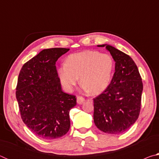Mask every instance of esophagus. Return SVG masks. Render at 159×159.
Segmentation results:
<instances>
[{"instance_id": "34e87169", "label": "esophagus", "mask_w": 159, "mask_h": 159, "mask_svg": "<svg viewBox=\"0 0 159 159\" xmlns=\"http://www.w3.org/2000/svg\"><path fill=\"white\" fill-rule=\"evenodd\" d=\"M76 102L77 103L79 104H83V102H85V99L82 98V97H80V96H78L77 98H76Z\"/></svg>"}]
</instances>
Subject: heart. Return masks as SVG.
I'll use <instances>...</instances> for the list:
<instances>
[{
    "label": "heart",
    "mask_w": 159,
    "mask_h": 159,
    "mask_svg": "<svg viewBox=\"0 0 159 159\" xmlns=\"http://www.w3.org/2000/svg\"><path fill=\"white\" fill-rule=\"evenodd\" d=\"M114 70V60L108 54L85 50L72 54L59 67L58 76L65 91L71 92L79 80L85 92L98 95L109 87Z\"/></svg>",
    "instance_id": "b5f03b06"
}]
</instances>
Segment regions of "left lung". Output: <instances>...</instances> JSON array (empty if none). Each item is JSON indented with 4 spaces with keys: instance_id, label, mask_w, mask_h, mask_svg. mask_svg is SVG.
I'll list each match as a JSON object with an SVG mask.
<instances>
[{
    "instance_id": "8db88e82",
    "label": "left lung",
    "mask_w": 159,
    "mask_h": 159,
    "mask_svg": "<svg viewBox=\"0 0 159 159\" xmlns=\"http://www.w3.org/2000/svg\"><path fill=\"white\" fill-rule=\"evenodd\" d=\"M115 61V72L109 87L94 100L93 118L104 133L120 134L138 118L143 90L138 66L130 56L111 45L103 44Z\"/></svg>"
}]
</instances>
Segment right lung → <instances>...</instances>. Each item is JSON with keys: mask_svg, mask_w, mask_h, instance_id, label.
<instances>
[{"mask_svg": "<svg viewBox=\"0 0 159 159\" xmlns=\"http://www.w3.org/2000/svg\"><path fill=\"white\" fill-rule=\"evenodd\" d=\"M68 48L41 51L24 64L18 76L16 98L23 122L31 131L45 139L66 134L70 128L69 111L76 98L61 90L55 63Z\"/></svg>", "mask_w": 159, "mask_h": 159, "instance_id": "right-lung-1", "label": "right lung"}]
</instances>
